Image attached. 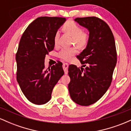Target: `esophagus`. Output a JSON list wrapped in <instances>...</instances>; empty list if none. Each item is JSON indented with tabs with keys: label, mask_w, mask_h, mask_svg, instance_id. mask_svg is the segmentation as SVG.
I'll list each match as a JSON object with an SVG mask.
<instances>
[{
	"label": "esophagus",
	"mask_w": 131,
	"mask_h": 131,
	"mask_svg": "<svg viewBox=\"0 0 131 131\" xmlns=\"http://www.w3.org/2000/svg\"><path fill=\"white\" fill-rule=\"evenodd\" d=\"M63 68L64 74H67L68 73V64L67 63H63Z\"/></svg>",
	"instance_id": "34e87169"
}]
</instances>
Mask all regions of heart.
Listing matches in <instances>:
<instances>
[{
	"mask_svg": "<svg viewBox=\"0 0 131 131\" xmlns=\"http://www.w3.org/2000/svg\"><path fill=\"white\" fill-rule=\"evenodd\" d=\"M63 31L67 34L73 37V42L79 49H84L88 44L90 36L88 32L82 31V28L76 23L73 21H68L63 26ZM60 37V32L57 31L54 36V43L58 45ZM78 52L75 47L63 48L58 53V57L64 60H69Z\"/></svg>",
	"mask_w": 131,
	"mask_h": 131,
	"instance_id": "1",
	"label": "heart"
}]
</instances>
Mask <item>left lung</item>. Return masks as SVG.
I'll return each mask as SVG.
<instances>
[{"mask_svg": "<svg viewBox=\"0 0 131 131\" xmlns=\"http://www.w3.org/2000/svg\"><path fill=\"white\" fill-rule=\"evenodd\" d=\"M74 21L88 29L90 38L85 49L77 56L85 68L69 66L68 90L75 103L89 106L98 101L111 84L117 61L115 41L112 30L102 19L89 16Z\"/></svg>", "mask_w": 131, "mask_h": 131, "instance_id": "1", "label": "left lung"}]
</instances>
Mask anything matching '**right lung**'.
Segmentation results:
<instances>
[{"instance_id": "add662e5", "label": "right lung", "mask_w": 131, "mask_h": 131, "mask_svg": "<svg viewBox=\"0 0 131 131\" xmlns=\"http://www.w3.org/2000/svg\"><path fill=\"white\" fill-rule=\"evenodd\" d=\"M65 18L39 17L28 26L21 37L16 61V79L21 90L31 103L43 105L51 99L52 91L64 74L63 63L45 68V57L54 49V36Z\"/></svg>"}]
</instances>
